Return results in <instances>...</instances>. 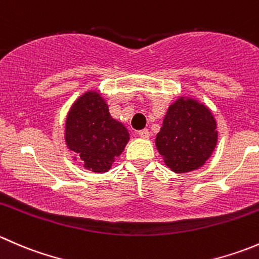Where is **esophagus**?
<instances>
[{
    "mask_svg": "<svg viewBox=\"0 0 259 259\" xmlns=\"http://www.w3.org/2000/svg\"><path fill=\"white\" fill-rule=\"evenodd\" d=\"M138 135H139L140 138H143V139H148V138L150 137V132H149L148 129H143L140 130V132H138Z\"/></svg>",
    "mask_w": 259,
    "mask_h": 259,
    "instance_id": "34e87169",
    "label": "esophagus"
}]
</instances>
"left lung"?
<instances>
[{"instance_id": "left-lung-1", "label": "left lung", "mask_w": 259, "mask_h": 259, "mask_svg": "<svg viewBox=\"0 0 259 259\" xmlns=\"http://www.w3.org/2000/svg\"><path fill=\"white\" fill-rule=\"evenodd\" d=\"M217 142V121L210 109L188 96H179L169 106L155 138L165 165L178 174L204 165Z\"/></svg>"}]
</instances>
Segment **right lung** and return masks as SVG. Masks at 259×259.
I'll return each instance as SVG.
<instances>
[{
	"label": "right lung",
	"instance_id": "1",
	"mask_svg": "<svg viewBox=\"0 0 259 259\" xmlns=\"http://www.w3.org/2000/svg\"><path fill=\"white\" fill-rule=\"evenodd\" d=\"M130 139L124 124L109 113L100 93L89 90L76 99L65 122V143L74 160L94 173H106Z\"/></svg>",
	"mask_w": 259,
	"mask_h": 259
}]
</instances>
